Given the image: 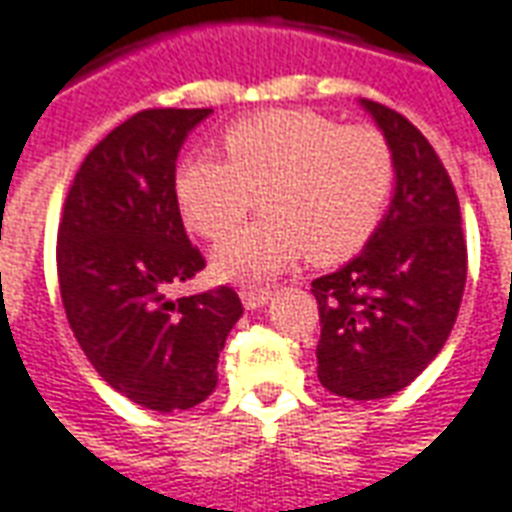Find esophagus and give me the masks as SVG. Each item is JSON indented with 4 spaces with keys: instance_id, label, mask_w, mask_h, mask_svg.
<instances>
[{
    "instance_id": "1",
    "label": "esophagus",
    "mask_w": 512,
    "mask_h": 512,
    "mask_svg": "<svg viewBox=\"0 0 512 512\" xmlns=\"http://www.w3.org/2000/svg\"><path fill=\"white\" fill-rule=\"evenodd\" d=\"M270 289H264V286H242L239 289V300H242V306L253 311V308H262L267 300H270Z\"/></svg>"
}]
</instances>
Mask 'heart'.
<instances>
[{"mask_svg": "<svg viewBox=\"0 0 512 512\" xmlns=\"http://www.w3.org/2000/svg\"><path fill=\"white\" fill-rule=\"evenodd\" d=\"M228 157L198 151L179 162L173 190L184 223L226 237L262 190V220L212 250L226 281H264L295 264L342 262L375 234L394 190V157L369 126H342L308 110H267L223 134Z\"/></svg>", "mask_w": 512, "mask_h": 512, "instance_id": "1", "label": "heart"}]
</instances>
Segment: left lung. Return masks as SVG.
Returning a JSON list of instances; mask_svg holds the SVG:
<instances>
[{
  "label": "left lung",
  "mask_w": 512,
  "mask_h": 512,
  "mask_svg": "<svg viewBox=\"0 0 512 512\" xmlns=\"http://www.w3.org/2000/svg\"><path fill=\"white\" fill-rule=\"evenodd\" d=\"M394 157L389 212L364 250L314 281L317 378L347 400H383L422 375L447 342L466 286V239L447 168L416 126L358 101Z\"/></svg>",
  "instance_id": "8db88e82"
}]
</instances>
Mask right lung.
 <instances>
[{
	"mask_svg": "<svg viewBox=\"0 0 512 512\" xmlns=\"http://www.w3.org/2000/svg\"><path fill=\"white\" fill-rule=\"evenodd\" d=\"M212 110H143L76 173L57 231L65 317L112 389L148 411H187L217 386V358L242 317L234 289L170 300L204 270L176 204V159Z\"/></svg>",
	"mask_w": 512,
	"mask_h": 512,
	"instance_id": "1",
	"label": "right lung"
}]
</instances>
